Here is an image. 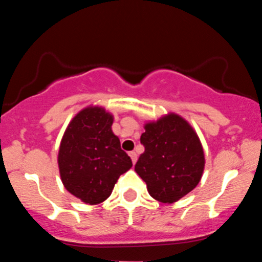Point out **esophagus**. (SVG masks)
Returning a JSON list of instances; mask_svg holds the SVG:
<instances>
[{"mask_svg":"<svg viewBox=\"0 0 262 262\" xmlns=\"http://www.w3.org/2000/svg\"><path fill=\"white\" fill-rule=\"evenodd\" d=\"M129 156H130L132 162H133V164H135V162H137V159H138L137 152H135V151H130V152H129Z\"/></svg>","mask_w":262,"mask_h":262,"instance_id":"1","label":"esophagus"}]
</instances>
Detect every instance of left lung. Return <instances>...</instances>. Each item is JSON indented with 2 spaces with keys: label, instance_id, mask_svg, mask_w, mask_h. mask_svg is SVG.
Here are the masks:
<instances>
[{
  "label": "left lung",
  "instance_id": "1",
  "mask_svg": "<svg viewBox=\"0 0 262 262\" xmlns=\"http://www.w3.org/2000/svg\"><path fill=\"white\" fill-rule=\"evenodd\" d=\"M140 143L144 152L135 171L146 183L149 194L162 203H173L201 181L204 152L200 138L187 121L169 113L146 123Z\"/></svg>",
  "mask_w": 262,
  "mask_h": 262
}]
</instances>
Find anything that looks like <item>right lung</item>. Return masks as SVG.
I'll use <instances>...</instances> for the list:
<instances>
[{
    "label": "right lung",
    "instance_id": "add662e5",
    "mask_svg": "<svg viewBox=\"0 0 262 262\" xmlns=\"http://www.w3.org/2000/svg\"><path fill=\"white\" fill-rule=\"evenodd\" d=\"M113 116L102 107H87L69 123L60 143L58 164L65 188L87 204L112 193L117 180L132 167L112 132Z\"/></svg>",
    "mask_w": 262,
    "mask_h": 262
}]
</instances>
